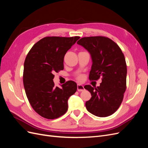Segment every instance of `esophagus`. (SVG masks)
<instances>
[{
	"instance_id": "1",
	"label": "esophagus",
	"mask_w": 148,
	"mask_h": 148,
	"mask_svg": "<svg viewBox=\"0 0 148 148\" xmlns=\"http://www.w3.org/2000/svg\"><path fill=\"white\" fill-rule=\"evenodd\" d=\"M84 86H83V85L78 84V85H77V90L78 91H79V92L83 91H84Z\"/></svg>"
}]
</instances>
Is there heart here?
<instances>
[{"label": "heart", "instance_id": "heart-1", "mask_svg": "<svg viewBox=\"0 0 148 148\" xmlns=\"http://www.w3.org/2000/svg\"><path fill=\"white\" fill-rule=\"evenodd\" d=\"M78 79L79 80H80V79H82V77H78Z\"/></svg>", "mask_w": 148, "mask_h": 148}]
</instances>
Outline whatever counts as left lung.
<instances>
[{"label":"left lung","mask_w":148,"mask_h":148,"mask_svg":"<svg viewBox=\"0 0 148 148\" xmlns=\"http://www.w3.org/2000/svg\"><path fill=\"white\" fill-rule=\"evenodd\" d=\"M77 44L91 54L89 79L97 80L102 77L99 86L84 87L92 96L85 104L86 109L97 117H108L119 109L126 90L127 69L123 53L117 44L104 36L82 38Z\"/></svg>","instance_id":"1"}]
</instances>
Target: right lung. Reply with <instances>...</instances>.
Instances as JSON below:
<instances>
[{
  "label": "right lung",
  "instance_id": "1",
  "mask_svg": "<svg viewBox=\"0 0 148 148\" xmlns=\"http://www.w3.org/2000/svg\"><path fill=\"white\" fill-rule=\"evenodd\" d=\"M79 39L45 37L31 49L24 63L23 84L31 107L36 112L47 119L60 117L68 110V99L77 91V84L69 81L55 86L53 73L64 70L66 52Z\"/></svg>",
  "mask_w": 148,
  "mask_h": 148
}]
</instances>
